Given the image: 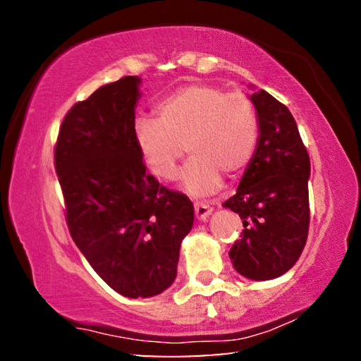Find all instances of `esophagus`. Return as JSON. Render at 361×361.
I'll list each match as a JSON object with an SVG mask.
<instances>
[{"label":"esophagus","instance_id":"34e87169","mask_svg":"<svg viewBox=\"0 0 361 361\" xmlns=\"http://www.w3.org/2000/svg\"><path fill=\"white\" fill-rule=\"evenodd\" d=\"M194 212H195V218H197L199 221H207V218H209L210 213H212V209L207 204L195 202L194 204Z\"/></svg>","mask_w":361,"mask_h":361}]
</instances>
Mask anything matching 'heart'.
Returning a JSON list of instances; mask_svg holds the SVG:
<instances>
[{
  "label": "heart",
  "instance_id": "b5f03b06",
  "mask_svg": "<svg viewBox=\"0 0 361 361\" xmlns=\"http://www.w3.org/2000/svg\"><path fill=\"white\" fill-rule=\"evenodd\" d=\"M133 135L145 166L161 180L175 178L188 151L192 157L181 186L192 195H209L221 186V173L234 178L248 166L258 143V119L243 92L189 84L159 103L156 119H138Z\"/></svg>",
  "mask_w": 361,
  "mask_h": 361
}]
</instances>
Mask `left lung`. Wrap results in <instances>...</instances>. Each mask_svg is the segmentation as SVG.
<instances>
[{
  "label": "left lung",
  "mask_w": 361,
  "mask_h": 361,
  "mask_svg": "<svg viewBox=\"0 0 361 361\" xmlns=\"http://www.w3.org/2000/svg\"><path fill=\"white\" fill-rule=\"evenodd\" d=\"M259 137L237 192L223 204L243 219L229 258L240 276L271 280L301 256L309 232L310 161L296 121L266 90L250 95Z\"/></svg>",
  "instance_id": "8db88e82"
}]
</instances>
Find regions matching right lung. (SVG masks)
Returning a JSON list of instances; mask_svg holds the SVG:
<instances>
[{
	"instance_id": "add662e5",
	"label": "right lung",
	"mask_w": 361,
	"mask_h": 361,
	"mask_svg": "<svg viewBox=\"0 0 361 361\" xmlns=\"http://www.w3.org/2000/svg\"><path fill=\"white\" fill-rule=\"evenodd\" d=\"M140 82L121 78L78 102L54 152L73 240L127 298L156 296L173 283L194 223L191 200L146 173L133 135Z\"/></svg>"
}]
</instances>
